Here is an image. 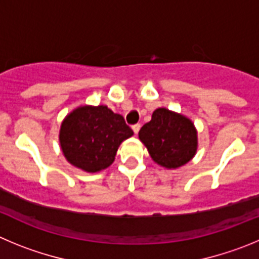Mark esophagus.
Wrapping results in <instances>:
<instances>
[{"label":"esophagus","mask_w":259,"mask_h":259,"mask_svg":"<svg viewBox=\"0 0 259 259\" xmlns=\"http://www.w3.org/2000/svg\"><path fill=\"white\" fill-rule=\"evenodd\" d=\"M133 132L135 133V134H138V132H139V129H141V124H135V125H133Z\"/></svg>","instance_id":"34e87169"}]
</instances>
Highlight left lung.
I'll use <instances>...</instances> for the list:
<instances>
[{"label": "left lung", "mask_w": 259, "mask_h": 259, "mask_svg": "<svg viewBox=\"0 0 259 259\" xmlns=\"http://www.w3.org/2000/svg\"><path fill=\"white\" fill-rule=\"evenodd\" d=\"M139 139L155 162L167 169L187 164L197 150V132L186 116L157 108L139 130Z\"/></svg>", "instance_id": "1"}]
</instances>
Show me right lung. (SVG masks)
Here are the masks:
<instances>
[{
	"label": "right lung",
	"mask_w": 259,
	"mask_h": 259,
	"mask_svg": "<svg viewBox=\"0 0 259 259\" xmlns=\"http://www.w3.org/2000/svg\"><path fill=\"white\" fill-rule=\"evenodd\" d=\"M133 134L124 117L107 106H81L63 120L59 142L67 161L97 173L115 161L118 146Z\"/></svg>",
	"instance_id": "obj_1"
}]
</instances>
